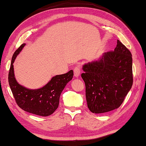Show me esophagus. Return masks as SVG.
Masks as SVG:
<instances>
[{"label":"esophagus","mask_w":146,"mask_h":146,"mask_svg":"<svg viewBox=\"0 0 146 146\" xmlns=\"http://www.w3.org/2000/svg\"><path fill=\"white\" fill-rule=\"evenodd\" d=\"M73 71H74V75H75V76L77 77L80 75V72H81V68H80V66L79 65H76V66L74 68Z\"/></svg>","instance_id":"esophagus-1"}]
</instances>
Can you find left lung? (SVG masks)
Instances as JSON below:
<instances>
[{
  "mask_svg": "<svg viewBox=\"0 0 146 146\" xmlns=\"http://www.w3.org/2000/svg\"><path fill=\"white\" fill-rule=\"evenodd\" d=\"M83 70L86 102L92 112H108L122 105L132 86V58L119 40L114 51L83 65Z\"/></svg>",
  "mask_w": 146,
  "mask_h": 146,
  "instance_id": "8db88e82",
  "label": "left lung"
}]
</instances>
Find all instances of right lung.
I'll return each instance as SVG.
<instances>
[{
  "label": "right lung",
  "instance_id": "right-lung-1",
  "mask_svg": "<svg viewBox=\"0 0 146 146\" xmlns=\"http://www.w3.org/2000/svg\"><path fill=\"white\" fill-rule=\"evenodd\" d=\"M24 46V43L21 44L12 56L8 76L9 86L15 102L21 108L38 115L49 116L58 107L60 95L66 85L73 78V71L70 70L65 74L52 77L47 84L39 89L30 90L24 87L15 78L13 63Z\"/></svg>",
  "mask_w": 146,
  "mask_h": 146
}]
</instances>
